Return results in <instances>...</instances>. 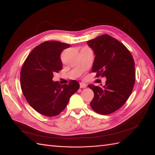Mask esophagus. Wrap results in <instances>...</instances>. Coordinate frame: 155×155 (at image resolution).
<instances>
[{"instance_id":"34e87169","label":"esophagus","mask_w":155,"mask_h":155,"mask_svg":"<svg viewBox=\"0 0 155 155\" xmlns=\"http://www.w3.org/2000/svg\"><path fill=\"white\" fill-rule=\"evenodd\" d=\"M86 86H87V85H86L85 83H83V82H81L80 83V87L81 88H84L86 87Z\"/></svg>"}]
</instances>
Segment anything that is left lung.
Here are the masks:
<instances>
[{"label":"left lung","mask_w":155,"mask_h":155,"mask_svg":"<svg viewBox=\"0 0 155 155\" xmlns=\"http://www.w3.org/2000/svg\"><path fill=\"white\" fill-rule=\"evenodd\" d=\"M95 54L92 68L96 77H106V85H88L94 93L91 106L96 113L107 115L124 105L135 84V62L123 44L104 34L87 41Z\"/></svg>","instance_id":"1"}]
</instances>
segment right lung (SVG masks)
Listing matches in <instances>:
<instances>
[{"mask_svg": "<svg viewBox=\"0 0 155 155\" xmlns=\"http://www.w3.org/2000/svg\"><path fill=\"white\" fill-rule=\"evenodd\" d=\"M71 45L46 41L32 50L21 67L20 84L28 104L38 113L48 117L59 115L80 85L74 80L69 84L52 81L53 74L62 69L60 54Z\"/></svg>", "mask_w": 155, "mask_h": 155, "instance_id": "obj_1", "label": "right lung"}]
</instances>
